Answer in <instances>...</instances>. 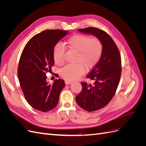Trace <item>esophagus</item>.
Instances as JSON below:
<instances>
[{"label": "esophagus", "mask_w": 146, "mask_h": 146, "mask_svg": "<svg viewBox=\"0 0 146 146\" xmlns=\"http://www.w3.org/2000/svg\"><path fill=\"white\" fill-rule=\"evenodd\" d=\"M65 83H66V85H70L71 83H72V82L69 81V80H65Z\"/></svg>", "instance_id": "obj_1"}]
</instances>
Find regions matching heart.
<instances>
[{"label": "heart", "mask_w": 146, "mask_h": 146, "mask_svg": "<svg viewBox=\"0 0 146 146\" xmlns=\"http://www.w3.org/2000/svg\"><path fill=\"white\" fill-rule=\"evenodd\" d=\"M69 47L78 52L74 64H68L60 70V76L69 81L78 78L84 72V67L89 69L98 62L102 53V43L98 38H90L77 35L70 37L66 42ZM65 48L58 43L54 47L53 56L55 63L61 66L64 62Z\"/></svg>", "instance_id": "obj_1"}]
</instances>
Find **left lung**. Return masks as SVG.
<instances>
[{"instance_id": "left-lung-1", "label": "left lung", "mask_w": 146, "mask_h": 146, "mask_svg": "<svg viewBox=\"0 0 146 146\" xmlns=\"http://www.w3.org/2000/svg\"><path fill=\"white\" fill-rule=\"evenodd\" d=\"M78 30L94 35L103 46L99 61L86 76L93 84L82 82V90L76 96L77 103L82 108L94 111L105 107L115 94L122 71L121 55L115 42L105 31L94 27Z\"/></svg>"}]
</instances>
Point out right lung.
<instances>
[{
	"instance_id": "right-lung-1",
	"label": "right lung",
	"mask_w": 146,
	"mask_h": 146,
	"mask_svg": "<svg viewBox=\"0 0 146 146\" xmlns=\"http://www.w3.org/2000/svg\"><path fill=\"white\" fill-rule=\"evenodd\" d=\"M68 33L59 29L43 31L31 38L22 52L17 69L20 85L29 104L38 111L54 109L65 86L60 78L48 84L46 74L54 64V47Z\"/></svg>"
}]
</instances>
